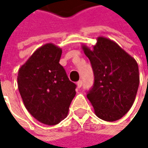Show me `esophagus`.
<instances>
[{
  "label": "esophagus",
  "instance_id": "34e87169",
  "mask_svg": "<svg viewBox=\"0 0 148 148\" xmlns=\"http://www.w3.org/2000/svg\"><path fill=\"white\" fill-rule=\"evenodd\" d=\"M76 84H77V86H78L79 88H80V87L82 86V80H79Z\"/></svg>",
  "mask_w": 148,
  "mask_h": 148
}]
</instances>
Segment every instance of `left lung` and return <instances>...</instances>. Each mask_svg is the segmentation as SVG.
Masks as SVG:
<instances>
[{
  "instance_id": "8db88e82",
  "label": "left lung",
  "mask_w": 148,
  "mask_h": 148,
  "mask_svg": "<svg viewBox=\"0 0 148 148\" xmlns=\"http://www.w3.org/2000/svg\"><path fill=\"white\" fill-rule=\"evenodd\" d=\"M94 74L86 95L98 117L107 122L122 118L132 107L140 83L136 61L116 42L99 37L92 49L82 45Z\"/></svg>"
}]
</instances>
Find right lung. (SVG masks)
I'll list each match as a JSON object with an SVG mask.
<instances>
[{"label": "right lung", "mask_w": 148, "mask_h": 148, "mask_svg": "<svg viewBox=\"0 0 148 148\" xmlns=\"http://www.w3.org/2000/svg\"><path fill=\"white\" fill-rule=\"evenodd\" d=\"M62 49L51 43L34 51L18 73V88L29 113L46 125H56L69 113L76 85L59 63Z\"/></svg>", "instance_id": "1"}]
</instances>
